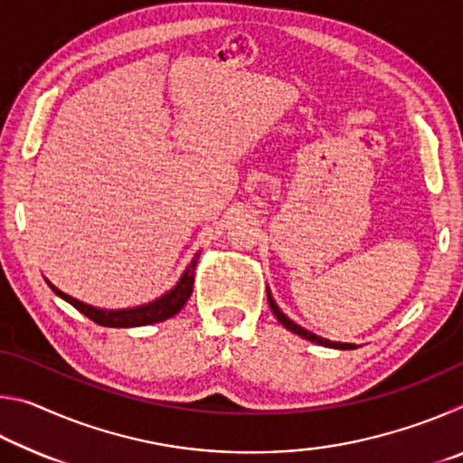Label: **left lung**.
I'll use <instances>...</instances> for the list:
<instances>
[{
	"label": "left lung",
	"mask_w": 463,
	"mask_h": 463,
	"mask_svg": "<svg viewBox=\"0 0 463 463\" xmlns=\"http://www.w3.org/2000/svg\"><path fill=\"white\" fill-rule=\"evenodd\" d=\"M268 302H269V307H271V312L273 315H276V318H278V323H281L284 325L288 331H292V333H296V335H300L302 339H307V341H312V343H317V345H325V347H333V349H355V345L354 343H335V341H328V339H323V336H318V335H315V333H310V331H307V328H302L300 325H296L294 320H289L284 312L279 310V307L276 304V300H273V296H271V292H269V288H268Z\"/></svg>",
	"instance_id": "1"
}]
</instances>
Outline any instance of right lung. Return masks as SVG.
Listing matches in <instances>:
<instances>
[{
	"label": "right lung",
	"mask_w": 463,
	"mask_h": 463,
	"mask_svg": "<svg viewBox=\"0 0 463 463\" xmlns=\"http://www.w3.org/2000/svg\"><path fill=\"white\" fill-rule=\"evenodd\" d=\"M200 260V253H195L192 263L187 265V269L184 271V276L179 278L177 284L169 289L167 294H163L156 300L143 304V307H135V308H120V310H106V308H96L90 307L77 298L69 296L65 292H61L57 286H52L49 279L46 284L52 289L54 294L62 300L71 304L73 308H77L81 315L88 317L93 323H98L101 326H112V328H128V326H145V325H153V323H161V320H167L171 317H175L179 310L184 308V304L187 302V298L192 296L194 289V276H195V263Z\"/></svg>",
	"instance_id": "right-lung-1"
}]
</instances>
